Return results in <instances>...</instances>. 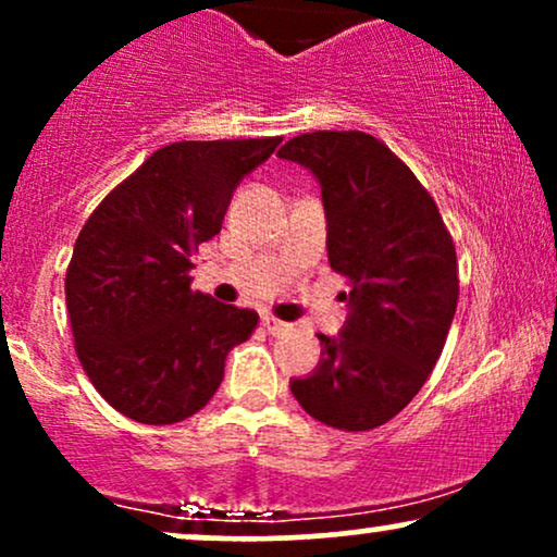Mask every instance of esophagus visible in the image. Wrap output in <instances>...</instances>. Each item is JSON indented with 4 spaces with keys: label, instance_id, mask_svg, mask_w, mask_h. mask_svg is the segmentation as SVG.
I'll use <instances>...</instances> for the list:
<instances>
[{
    "label": "esophagus",
    "instance_id": "obj_1",
    "mask_svg": "<svg viewBox=\"0 0 557 557\" xmlns=\"http://www.w3.org/2000/svg\"><path fill=\"white\" fill-rule=\"evenodd\" d=\"M261 322H264V327H267V332H272V335H285V332H290L293 330V324H287V322H280V319H274V317H261Z\"/></svg>",
    "mask_w": 557,
    "mask_h": 557
}]
</instances>
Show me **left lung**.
Returning a JSON list of instances; mask_svg holds the SVG:
<instances>
[{"mask_svg":"<svg viewBox=\"0 0 557 557\" xmlns=\"http://www.w3.org/2000/svg\"><path fill=\"white\" fill-rule=\"evenodd\" d=\"M280 159L322 185L330 267L348 277L343 330L290 389L309 417L367 432L398 417L432 374L458 306L456 246L437 203L382 140L361 131L290 138Z\"/></svg>","mask_w":557,"mask_h":557,"instance_id":"left-lung-1","label":"left lung"}]
</instances>
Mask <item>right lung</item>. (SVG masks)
Returning a JSON list of instances; mask_svg holds the SVG:
<instances>
[{"instance_id":"obj_1","label":"right lung","mask_w":557,"mask_h":557,"mask_svg":"<svg viewBox=\"0 0 557 557\" xmlns=\"http://www.w3.org/2000/svg\"><path fill=\"white\" fill-rule=\"evenodd\" d=\"M283 138L181 140L112 190L75 240L65 300L83 372L140 424L201 411L259 314L190 290L194 253Z\"/></svg>"}]
</instances>
